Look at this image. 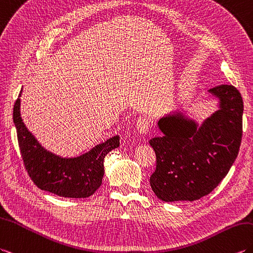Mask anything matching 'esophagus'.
<instances>
[{
    "mask_svg": "<svg viewBox=\"0 0 253 253\" xmlns=\"http://www.w3.org/2000/svg\"><path fill=\"white\" fill-rule=\"evenodd\" d=\"M150 121L146 119V117H139L138 121H137V130L140 132V133H143L145 134L146 132H148L150 130Z\"/></svg>",
    "mask_w": 253,
    "mask_h": 253,
    "instance_id": "34e87169",
    "label": "esophagus"
}]
</instances>
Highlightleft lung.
Here are the masks:
<instances>
[{"label": "left lung", "instance_id": "1", "mask_svg": "<svg viewBox=\"0 0 253 253\" xmlns=\"http://www.w3.org/2000/svg\"><path fill=\"white\" fill-rule=\"evenodd\" d=\"M209 92L219 98L220 110L201 127L182 113H174L158 121L163 136L150 140L156 155L150 184L164 202H193L208 195L238 155L243 137L242 95L233 85L215 86Z\"/></svg>", "mask_w": 253, "mask_h": 253}]
</instances>
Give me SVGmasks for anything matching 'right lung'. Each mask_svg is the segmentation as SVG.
<instances>
[{"label": "right lung", "instance_id": "obj_1", "mask_svg": "<svg viewBox=\"0 0 253 253\" xmlns=\"http://www.w3.org/2000/svg\"><path fill=\"white\" fill-rule=\"evenodd\" d=\"M19 97L14 105L13 119L22 161L34 184L61 197L85 198L92 195L102 183L104 157L119 148L120 137L110 138L79 157L55 155L45 150L23 124Z\"/></svg>", "mask_w": 253, "mask_h": 253}]
</instances>
